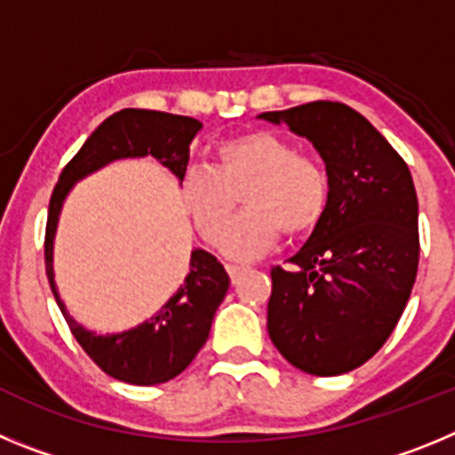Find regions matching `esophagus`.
<instances>
[{
	"label": "esophagus",
	"instance_id": "esophagus-1",
	"mask_svg": "<svg viewBox=\"0 0 455 455\" xmlns=\"http://www.w3.org/2000/svg\"><path fill=\"white\" fill-rule=\"evenodd\" d=\"M228 273H230V277H232V283H236V277L241 275V273L246 271V267H236V264H228Z\"/></svg>",
	"mask_w": 455,
	"mask_h": 455
}]
</instances>
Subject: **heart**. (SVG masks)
<instances>
[{
    "mask_svg": "<svg viewBox=\"0 0 455 455\" xmlns=\"http://www.w3.org/2000/svg\"><path fill=\"white\" fill-rule=\"evenodd\" d=\"M241 195L247 212L227 231ZM182 200L196 230L232 259H252L280 239H303L323 223L331 207V175L315 156L268 130L223 139L214 166H196L182 180Z\"/></svg>",
    "mask_w": 455,
    "mask_h": 455,
    "instance_id": "b5f03b06",
    "label": "heart"
}]
</instances>
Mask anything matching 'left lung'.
I'll return each mask as SVG.
<instances>
[{"instance_id":"8db88e82","label":"left lung","mask_w":455,"mask_h":455,"mask_svg":"<svg viewBox=\"0 0 455 455\" xmlns=\"http://www.w3.org/2000/svg\"><path fill=\"white\" fill-rule=\"evenodd\" d=\"M259 118L312 140L331 175V207L289 267L271 268L268 337L289 364L339 376L380 351L419 267V204L408 164L341 102H307Z\"/></svg>"}]
</instances>
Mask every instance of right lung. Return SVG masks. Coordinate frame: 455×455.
Segmentation results:
<instances>
[{
    "label": "right lung",
    "instance_id": "obj_1",
    "mask_svg": "<svg viewBox=\"0 0 455 455\" xmlns=\"http://www.w3.org/2000/svg\"><path fill=\"white\" fill-rule=\"evenodd\" d=\"M203 123L188 116L164 114L150 108H123L108 116L86 139L79 152L61 171L50 198L45 228V271L52 293L61 307L68 328L92 363L116 380L130 385H159L180 376L209 337L216 309L230 287V275L223 264L207 251L191 252V271L184 277L178 293L146 323L118 335H95L68 315L59 299L52 268V248L59 212L68 191L88 172L124 156L152 155L178 180H184L188 164V146Z\"/></svg>",
    "mask_w": 455,
    "mask_h": 455
}]
</instances>
